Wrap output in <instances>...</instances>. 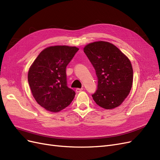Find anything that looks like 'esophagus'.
<instances>
[{"label": "esophagus", "instance_id": "obj_1", "mask_svg": "<svg viewBox=\"0 0 160 160\" xmlns=\"http://www.w3.org/2000/svg\"><path fill=\"white\" fill-rule=\"evenodd\" d=\"M83 88H77L76 89V92H77V93H79V92H81L82 90H83Z\"/></svg>", "mask_w": 160, "mask_h": 160}]
</instances>
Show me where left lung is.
I'll use <instances>...</instances> for the list:
<instances>
[{
    "label": "left lung",
    "mask_w": 160,
    "mask_h": 160,
    "mask_svg": "<svg viewBox=\"0 0 160 160\" xmlns=\"http://www.w3.org/2000/svg\"><path fill=\"white\" fill-rule=\"evenodd\" d=\"M84 52L95 70L98 89L92 98L100 107H118L129 95L133 83V69L128 58L117 47L98 41L84 48Z\"/></svg>",
    "instance_id": "1"
}]
</instances>
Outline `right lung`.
Wrapping results in <instances>:
<instances>
[{
	"instance_id": "obj_1",
	"label": "right lung",
	"mask_w": 160,
	"mask_h": 160,
	"mask_svg": "<svg viewBox=\"0 0 160 160\" xmlns=\"http://www.w3.org/2000/svg\"><path fill=\"white\" fill-rule=\"evenodd\" d=\"M79 51L69 46H52L40 52L28 72L32 94L41 107L59 112L69 105L75 92L67 87V66Z\"/></svg>"
}]
</instances>
